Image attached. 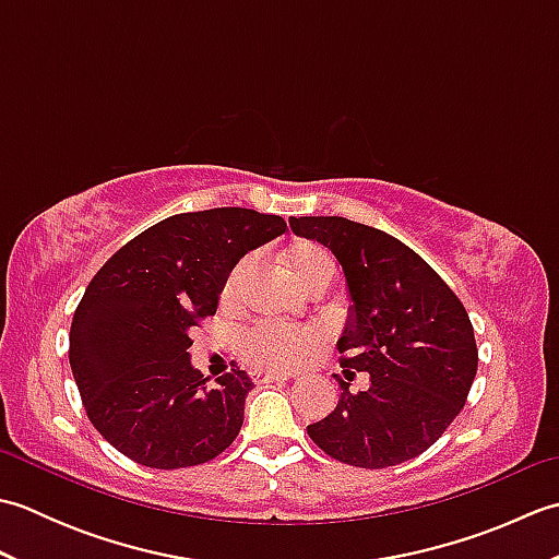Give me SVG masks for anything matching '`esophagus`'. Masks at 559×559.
Here are the masks:
<instances>
[{
  "mask_svg": "<svg viewBox=\"0 0 559 559\" xmlns=\"http://www.w3.org/2000/svg\"><path fill=\"white\" fill-rule=\"evenodd\" d=\"M252 379L257 384H271V382H286V374H278V372H266V370H254Z\"/></svg>",
  "mask_w": 559,
  "mask_h": 559,
  "instance_id": "obj_1",
  "label": "esophagus"
}]
</instances>
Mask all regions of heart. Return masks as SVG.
Masks as SVG:
<instances>
[{"instance_id":"obj_1","label":"heart","mask_w":559,"mask_h":559,"mask_svg":"<svg viewBox=\"0 0 559 559\" xmlns=\"http://www.w3.org/2000/svg\"><path fill=\"white\" fill-rule=\"evenodd\" d=\"M257 266L254 254L242 257L237 264L228 271L223 281L221 298L223 302H237L245 295L249 278H252ZM286 269L295 286L302 290H312L334 278L336 261L324 247L305 242L293 247L286 254ZM324 338V331L317 326L293 329L281 324H259L252 331H247L240 343L242 358L254 367H266V370H290V367L300 365L307 353H310L319 341Z\"/></svg>"}]
</instances>
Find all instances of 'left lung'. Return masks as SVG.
Wrapping results in <instances>:
<instances>
[{
	"label": "left lung",
	"instance_id": "obj_1",
	"mask_svg": "<svg viewBox=\"0 0 559 559\" xmlns=\"http://www.w3.org/2000/svg\"><path fill=\"white\" fill-rule=\"evenodd\" d=\"M290 228L338 259L350 300L336 343L348 367L343 374L371 379L358 395L336 379V408L307 425V435L331 459L358 468L415 459L461 413L476 379L466 307L423 257L384 230L338 216H293Z\"/></svg>",
	"mask_w": 559,
	"mask_h": 559
}]
</instances>
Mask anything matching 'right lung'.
<instances>
[{
    "label": "right lung",
    "instance_id": "add662e5",
    "mask_svg": "<svg viewBox=\"0 0 559 559\" xmlns=\"http://www.w3.org/2000/svg\"><path fill=\"white\" fill-rule=\"evenodd\" d=\"M286 233L252 209L177 213L129 240L93 281L69 331V365L93 427L148 468L216 459L233 444L254 389L240 367L209 386L192 329L216 312L228 271Z\"/></svg>",
    "mask_w": 559,
    "mask_h": 559
}]
</instances>
